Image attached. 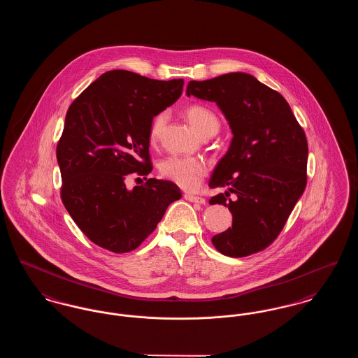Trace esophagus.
I'll list each match as a JSON object with an SVG mask.
<instances>
[{
	"label": "esophagus",
	"instance_id": "esophagus-1",
	"mask_svg": "<svg viewBox=\"0 0 358 358\" xmlns=\"http://www.w3.org/2000/svg\"><path fill=\"white\" fill-rule=\"evenodd\" d=\"M184 199L187 200V201H190V203H196V204H205V199L203 197H199V196H193V194H189V193H185L184 194Z\"/></svg>",
	"mask_w": 358,
	"mask_h": 358
}]
</instances>
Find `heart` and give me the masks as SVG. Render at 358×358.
Segmentation results:
<instances>
[{
	"instance_id": "1",
	"label": "heart",
	"mask_w": 358,
	"mask_h": 358,
	"mask_svg": "<svg viewBox=\"0 0 358 358\" xmlns=\"http://www.w3.org/2000/svg\"><path fill=\"white\" fill-rule=\"evenodd\" d=\"M190 126L203 136L209 130H219L220 122L216 114L208 107L201 104H190L184 110ZM166 122V115L159 114L154 118L149 130V139L152 143H155L162 131V127ZM159 171L164 177L177 184L178 187L187 190H194L203 181L206 174V165L204 161L194 157H178L173 155L164 159L159 165Z\"/></svg>"
}]
</instances>
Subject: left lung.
Masks as SVG:
<instances>
[{
  "instance_id": "1",
  "label": "left lung",
  "mask_w": 358,
  "mask_h": 358,
  "mask_svg": "<svg viewBox=\"0 0 358 358\" xmlns=\"http://www.w3.org/2000/svg\"><path fill=\"white\" fill-rule=\"evenodd\" d=\"M187 95L216 103L234 134L209 180L210 187H227L209 204L228 206L232 227L212 243L231 257L259 252L278 238L306 187L305 131L286 99L250 73L192 80Z\"/></svg>"
}]
</instances>
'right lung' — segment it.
<instances>
[{"instance_id":"1","label":"right lung","mask_w":358,"mask_h":358,"mask_svg":"<svg viewBox=\"0 0 358 358\" xmlns=\"http://www.w3.org/2000/svg\"><path fill=\"white\" fill-rule=\"evenodd\" d=\"M182 85L184 79L165 82L113 69L69 106L56 149L62 200L85 236L104 250H136L181 199L171 181L149 178L130 190L124 180L153 169L152 122L181 96Z\"/></svg>"}]
</instances>
